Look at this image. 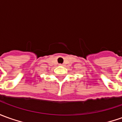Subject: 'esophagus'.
Returning <instances> with one entry per match:
<instances>
[{
	"mask_svg": "<svg viewBox=\"0 0 122 122\" xmlns=\"http://www.w3.org/2000/svg\"><path fill=\"white\" fill-rule=\"evenodd\" d=\"M59 65L60 66H63V64H59Z\"/></svg>",
	"mask_w": 122,
	"mask_h": 122,
	"instance_id": "1",
	"label": "esophagus"
}]
</instances>
